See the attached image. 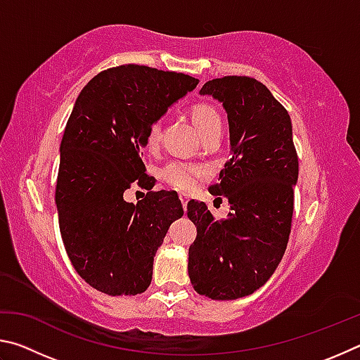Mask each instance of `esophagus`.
<instances>
[{"label": "esophagus", "mask_w": 360, "mask_h": 360, "mask_svg": "<svg viewBox=\"0 0 360 360\" xmlns=\"http://www.w3.org/2000/svg\"><path fill=\"white\" fill-rule=\"evenodd\" d=\"M179 198H181V203H182V208H184V211H187V202H188V198H187V195H179Z\"/></svg>", "instance_id": "34e87169"}]
</instances>
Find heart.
<instances>
[{
    "label": "heart",
    "instance_id": "obj_1",
    "mask_svg": "<svg viewBox=\"0 0 360 360\" xmlns=\"http://www.w3.org/2000/svg\"><path fill=\"white\" fill-rule=\"evenodd\" d=\"M191 115L195 129L198 130L202 138L208 136L212 131L221 130V117H219L216 109L206 105V103H197V105H193L191 109ZM160 120L152 122L148 130V143H157L158 138H160ZM200 176H202V169H200V167L181 160L168 162L167 165L160 169V178L163 179V182H167L169 187L178 188V191L182 192L192 191L195 184H197Z\"/></svg>",
    "mask_w": 360,
    "mask_h": 360
}]
</instances>
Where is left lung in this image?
<instances>
[{"label":"left lung","mask_w":360,"mask_h":360,"mask_svg":"<svg viewBox=\"0 0 360 360\" xmlns=\"http://www.w3.org/2000/svg\"><path fill=\"white\" fill-rule=\"evenodd\" d=\"M200 94L212 95L227 111L230 158L210 192L229 198L231 211L214 221L203 202L187 205V216L197 225L188 276L198 294L235 300L262 288L283 259L298 157L289 112L257 79H212Z\"/></svg>","instance_id":"left-lung-1"}]
</instances>
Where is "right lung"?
<instances>
[{"instance_id":"add662e5","label":"right lung","mask_w":360,"mask_h":360,"mask_svg":"<svg viewBox=\"0 0 360 360\" xmlns=\"http://www.w3.org/2000/svg\"><path fill=\"white\" fill-rule=\"evenodd\" d=\"M197 84L130 63L98 72L77 96L60 144L56 203L66 254L96 290L117 297L149 288L157 249L184 210L173 191L148 192L136 205L124 192L148 178L152 122Z\"/></svg>"}]
</instances>
